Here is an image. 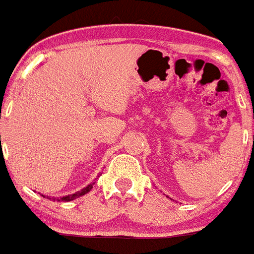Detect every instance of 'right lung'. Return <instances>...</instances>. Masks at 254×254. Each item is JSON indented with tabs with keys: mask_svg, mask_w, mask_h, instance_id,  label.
I'll return each mask as SVG.
<instances>
[{
	"mask_svg": "<svg viewBox=\"0 0 254 254\" xmlns=\"http://www.w3.org/2000/svg\"><path fill=\"white\" fill-rule=\"evenodd\" d=\"M94 184H95V181H94V183H91V184H88L87 187H84L83 189H80V190L75 191L74 194H67V195H64V197H49V195H44V194H41V195H43L44 198H48L49 201L69 202V201H73V199L78 198V197H82V195H84V194H86V193H88V191H90L92 189V185H94Z\"/></svg>",
	"mask_w": 254,
	"mask_h": 254,
	"instance_id": "add662e5",
	"label": "right lung"
}]
</instances>
